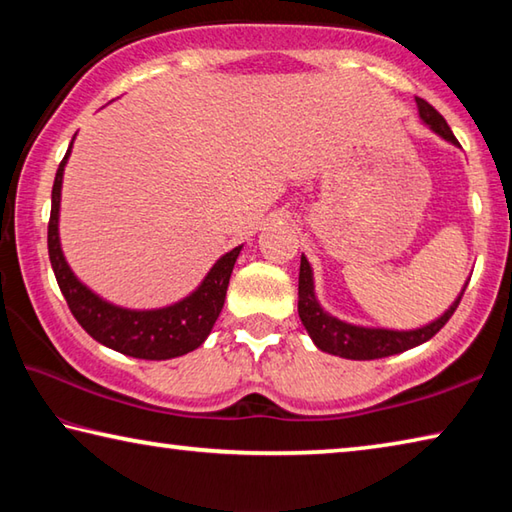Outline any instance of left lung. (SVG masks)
<instances>
[{"label":"left lung","mask_w":512,"mask_h":512,"mask_svg":"<svg viewBox=\"0 0 512 512\" xmlns=\"http://www.w3.org/2000/svg\"><path fill=\"white\" fill-rule=\"evenodd\" d=\"M418 103V112L424 126H429L433 133L443 140L452 142L458 146V140L452 133V128L447 126L445 117L427 103L424 99L415 97ZM467 287V284H465ZM458 293L456 300L449 305L443 316H438L431 323L415 327V329H386V327H366V325H354L345 323V320L336 318L323 309L316 291H314V271H311V264L307 257H300V277H298V314L302 325L311 336V341L318 350L327 354H334V357L343 359H354V361H370V359H381L391 357V354H400L415 348V345L427 343L433 334L440 332L445 323L458 307V302L463 298V291Z\"/></svg>","instance_id":"left-lung-1"}]
</instances>
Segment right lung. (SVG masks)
<instances>
[{
	"label": "right lung",
	"mask_w": 512,
	"mask_h": 512,
	"mask_svg": "<svg viewBox=\"0 0 512 512\" xmlns=\"http://www.w3.org/2000/svg\"><path fill=\"white\" fill-rule=\"evenodd\" d=\"M72 144H69L63 162L58 164L54 189H51V216L47 230L49 262L69 311L94 341L126 354V357L164 361L183 357V354L201 348L221 314L232 268H235L244 246L232 248L230 253L216 259L203 282L189 296L173 302V305L160 309H128L103 300L74 275L63 255V248H60V189H63V173L69 153H72Z\"/></svg>",
	"instance_id": "obj_1"
}]
</instances>
